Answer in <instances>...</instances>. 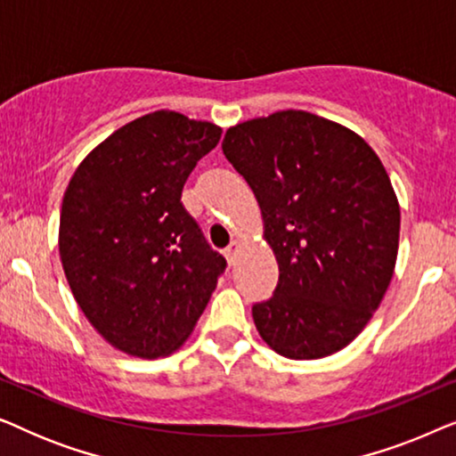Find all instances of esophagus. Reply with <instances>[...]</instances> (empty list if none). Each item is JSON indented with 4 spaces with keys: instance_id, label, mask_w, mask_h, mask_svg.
Segmentation results:
<instances>
[{
    "instance_id": "34e87169",
    "label": "esophagus",
    "mask_w": 456,
    "mask_h": 456,
    "mask_svg": "<svg viewBox=\"0 0 456 456\" xmlns=\"http://www.w3.org/2000/svg\"><path fill=\"white\" fill-rule=\"evenodd\" d=\"M239 251H240V242L239 240H232L226 248H224V255H226L230 265H232L236 261V253H239Z\"/></svg>"
}]
</instances>
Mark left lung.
Returning a JSON list of instances; mask_svg holds the SVG:
<instances>
[{"instance_id":"obj_1","label":"left lung","mask_w":456,"mask_h":456,"mask_svg":"<svg viewBox=\"0 0 456 456\" xmlns=\"http://www.w3.org/2000/svg\"><path fill=\"white\" fill-rule=\"evenodd\" d=\"M224 155L247 180L278 261L253 322L289 359H322L357 338L395 273L396 192L376 151L351 128L303 110L226 130Z\"/></svg>"}]
</instances>
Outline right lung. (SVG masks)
<instances>
[{
	"mask_svg": "<svg viewBox=\"0 0 456 456\" xmlns=\"http://www.w3.org/2000/svg\"><path fill=\"white\" fill-rule=\"evenodd\" d=\"M220 136L211 122L151 111L99 142L68 183L61 267L91 326L130 357L183 346L226 270L180 203Z\"/></svg>",
	"mask_w": 456,
	"mask_h": 456,
	"instance_id": "add662e5",
	"label": "right lung"
}]
</instances>
